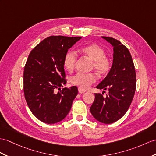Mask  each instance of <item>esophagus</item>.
<instances>
[{"label":"esophagus","instance_id":"esophagus-1","mask_svg":"<svg viewBox=\"0 0 156 156\" xmlns=\"http://www.w3.org/2000/svg\"><path fill=\"white\" fill-rule=\"evenodd\" d=\"M78 90H79V93H80V94H83V93H84L85 92V91H86V90H85V89H84L81 88V87H79Z\"/></svg>","mask_w":156,"mask_h":156}]
</instances>
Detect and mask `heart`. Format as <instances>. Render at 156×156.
Masks as SVG:
<instances>
[{
  "mask_svg": "<svg viewBox=\"0 0 156 156\" xmlns=\"http://www.w3.org/2000/svg\"><path fill=\"white\" fill-rule=\"evenodd\" d=\"M79 52L93 61L92 67L99 75H107L111 70V61L105 56V50L99 45H87L79 49ZM76 61L77 55L73 51H67L63 58V66L68 71H72L74 69ZM69 80L73 85L79 86L83 89H87L96 81L97 77L93 73H77L71 76Z\"/></svg>",
  "mask_w": 156,
  "mask_h": 156,
  "instance_id": "heart-1",
  "label": "heart"
}]
</instances>
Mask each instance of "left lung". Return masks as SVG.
Instances as JSON below:
<instances>
[{"label":"left lung","mask_w":156,"mask_h":156,"mask_svg":"<svg viewBox=\"0 0 156 156\" xmlns=\"http://www.w3.org/2000/svg\"><path fill=\"white\" fill-rule=\"evenodd\" d=\"M102 37L113 47V60L111 70L96 88L103 89L102 94L107 90L108 93L105 97L94 94L90 111L98 122L112 124L121 119L130 107L136 90V71L128 48L112 37Z\"/></svg>","instance_id":"1"}]
</instances>
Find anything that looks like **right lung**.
Segmentation results:
<instances>
[{
  "label": "right lung",
  "mask_w": 156,
  "mask_h": 156,
  "mask_svg": "<svg viewBox=\"0 0 156 156\" xmlns=\"http://www.w3.org/2000/svg\"><path fill=\"white\" fill-rule=\"evenodd\" d=\"M81 37L50 36L30 52L24 71V92L33 115L41 122L55 124L70 111L78 93L76 86L57 89L66 85L63 58L68 49Z\"/></svg>",
  "instance_id": "add662e5"
}]
</instances>
